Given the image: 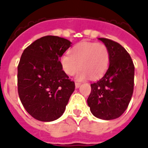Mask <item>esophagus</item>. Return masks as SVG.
<instances>
[{
  "mask_svg": "<svg viewBox=\"0 0 148 148\" xmlns=\"http://www.w3.org/2000/svg\"><path fill=\"white\" fill-rule=\"evenodd\" d=\"M81 83H79V82H75V88H79V86H80Z\"/></svg>",
  "mask_w": 148,
  "mask_h": 148,
  "instance_id": "1",
  "label": "esophagus"
}]
</instances>
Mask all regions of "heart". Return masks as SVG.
Listing matches in <instances>:
<instances>
[{"label":"heart","mask_w":148,"mask_h":148,"mask_svg":"<svg viewBox=\"0 0 148 148\" xmlns=\"http://www.w3.org/2000/svg\"><path fill=\"white\" fill-rule=\"evenodd\" d=\"M62 70L65 74L73 75L78 70L79 79H98L104 75L109 66L110 53L103 43L81 42L71 51L70 55L64 54L60 58Z\"/></svg>","instance_id":"obj_1"}]
</instances>
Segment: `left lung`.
<instances>
[{
	"label": "left lung",
	"mask_w": 148,
	"mask_h": 148,
	"mask_svg": "<svg viewBox=\"0 0 148 148\" xmlns=\"http://www.w3.org/2000/svg\"><path fill=\"white\" fill-rule=\"evenodd\" d=\"M98 39L109 50V67L101 79L90 84L87 104L94 116L111 120L121 116L128 107L133 92L134 65L121 44L107 38Z\"/></svg>",
	"instance_id": "obj_1"
}]
</instances>
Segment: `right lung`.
<instances>
[{"mask_svg": "<svg viewBox=\"0 0 148 148\" xmlns=\"http://www.w3.org/2000/svg\"><path fill=\"white\" fill-rule=\"evenodd\" d=\"M71 42L45 36L24 50L18 65V92L26 112L39 121L51 122L64 113L75 83L62 70L60 58Z\"/></svg>", "mask_w": 148, "mask_h": 148, "instance_id": "right-lung-1", "label": "right lung"}]
</instances>
